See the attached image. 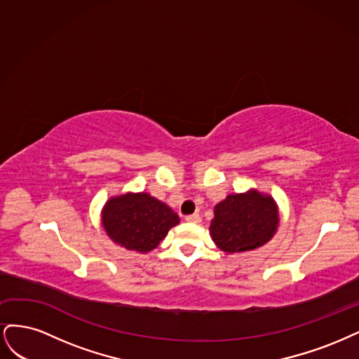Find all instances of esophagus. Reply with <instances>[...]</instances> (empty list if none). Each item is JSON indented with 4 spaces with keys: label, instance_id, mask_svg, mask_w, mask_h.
Here are the masks:
<instances>
[{
    "label": "esophagus",
    "instance_id": "esophagus-1",
    "mask_svg": "<svg viewBox=\"0 0 359 359\" xmlns=\"http://www.w3.org/2000/svg\"><path fill=\"white\" fill-rule=\"evenodd\" d=\"M187 222H191V224H200L201 222V217L198 213H194V215H188L187 216Z\"/></svg>",
    "mask_w": 359,
    "mask_h": 359
}]
</instances>
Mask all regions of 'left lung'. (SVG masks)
<instances>
[{"label": "left lung", "mask_w": 359, "mask_h": 359, "mask_svg": "<svg viewBox=\"0 0 359 359\" xmlns=\"http://www.w3.org/2000/svg\"><path fill=\"white\" fill-rule=\"evenodd\" d=\"M279 226V209L273 196L250 189L231 194L215 205L210 234L216 246L228 253L264 246Z\"/></svg>", "instance_id": "left-lung-1"}]
</instances>
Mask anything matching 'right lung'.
Returning <instances> with one entry per match:
<instances>
[{
	"mask_svg": "<svg viewBox=\"0 0 359 359\" xmlns=\"http://www.w3.org/2000/svg\"><path fill=\"white\" fill-rule=\"evenodd\" d=\"M107 236L128 250L146 253L165 238L180 219L163 201L146 192L111 196L101 213Z\"/></svg>",
	"mask_w": 359,
	"mask_h": 359,
	"instance_id": "1",
	"label": "right lung"
}]
</instances>
